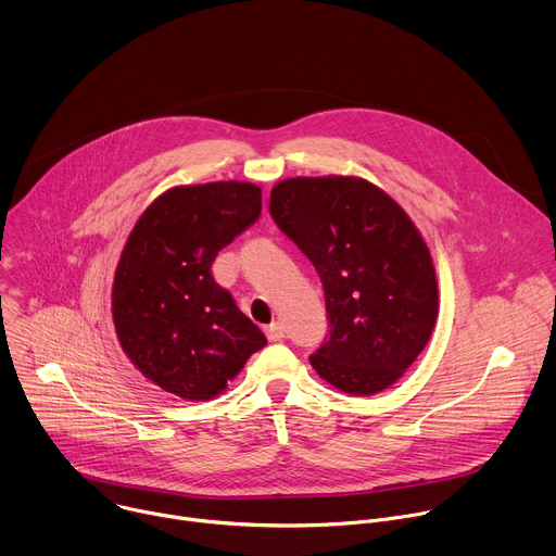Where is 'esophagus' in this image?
<instances>
[{"mask_svg": "<svg viewBox=\"0 0 556 556\" xmlns=\"http://www.w3.org/2000/svg\"><path fill=\"white\" fill-rule=\"evenodd\" d=\"M266 338H268L270 342H279V340H283V327H281L279 323L268 325V327H266Z\"/></svg>", "mask_w": 556, "mask_h": 556, "instance_id": "obj_1", "label": "esophagus"}]
</instances>
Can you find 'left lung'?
I'll list each match as a JSON object with an SVG mask.
<instances>
[{"mask_svg":"<svg viewBox=\"0 0 556 556\" xmlns=\"http://www.w3.org/2000/svg\"><path fill=\"white\" fill-rule=\"evenodd\" d=\"M270 216L314 264L331 338L312 368L344 394L394 386L425 351L440 312L433 257L407 212L362 177H290Z\"/></svg>","mask_w":556,"mask_h":556,"instance_id":"left-lung-1","label":"left lung"}]
</instances>
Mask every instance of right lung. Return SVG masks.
I'll return each instance as SVG.
<instances>
[{"label": "right lung", "instance_id": "add662e5", "mask_svg": "<svg viewBox=\"0 0 556 556\" xmlns=\"http://www.w3.org/2000/svg\"><path fill=\"white\" fill-rule=\"evenodd\" d=\"M249 181L175 186L136 220L116 264L112 320L129 362L184 401H210L266 346L212 277L223 247L260 218Z\"/></svg>", "mask_w": 556, "mask_h": 556}]
</instances>
